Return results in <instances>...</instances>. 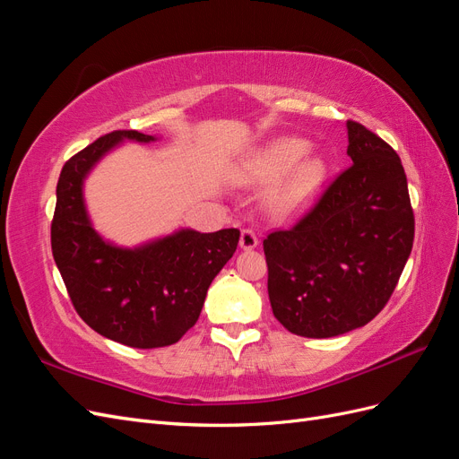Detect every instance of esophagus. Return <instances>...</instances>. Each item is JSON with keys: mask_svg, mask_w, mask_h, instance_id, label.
I'll return each instance as SVG.
<instances>
[{"mask_svg": "<svg viewBox=\"0 0 459 459\" xmlns=\"http://www.w3.org/2000/svg\"><path fill=\"white\" fill-rule=\"evenodd\" d=\"M239 245L245 248V251H251V248H255L258 245V235L253 228H245L241 230V239H239Z\"/></svg>", "mask_w": 459, "mask_h": 459, "instance_id": "obj_1", "label": "esophagus"}]
</instances>
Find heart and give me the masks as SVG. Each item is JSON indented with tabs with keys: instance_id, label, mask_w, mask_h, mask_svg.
Segmentation results:
<instances>
[{
	"instance_id": "heart-1",
	"label": "heart",
	"mask_w": 459,
	"mask_h": 459,
	"mask_svg": "<svg viewBox=\"0 0 459 459\" xmlns=\"http://www.w3.org/2000/svg\"><path fill=\"white\" fill-rule=\"evenodd\" d=\"M308 143L295 137H283L264 147L255 159L245 166L243 176L251 182H283L273 191L272 203L281 211H290L308 201L324 179V164L317 159H302L307 155Z\"/></svg>"
}]
</instances>
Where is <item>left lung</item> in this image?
<instances>
[{
    "mask_svg": "<svg viewBox=\"0 0 459 459\" xmlns=\"http://www.w3.org/2000/svg\"><path fill=\"white\" fill-rule=\"evenodd\" d=\"M342 170L293 226L264 239L268 295L287 331L327 339L362 327L394 293L415 218L396 151L356 120Z\"/></svg>",
    "mask_w": 459,
    "mask_h": 459,
    "instance_id": "obj_1",
    "label": "left lung"
}]
</instances>
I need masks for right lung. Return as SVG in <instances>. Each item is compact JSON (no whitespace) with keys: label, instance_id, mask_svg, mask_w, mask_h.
Here are the masks:
<instances>
[{"label":"right lung","instance_id":"1","mask_svg":"<svg viewBox=\"0 0 459 459\" xmlns=\"http://www.w3.org/2000/svg\"><path fill=\"white\" fill-rule=\"evenodd\" d=\"M124 137L155 140L135 130H115L65 162L51 251L74 310L93 331L132 349H160L197 324L208 287L238 248L239 230H184L134 251L105 243L90 226L82 182Z\"/></svg>","mask_w":459,"mask_h":459}]
</instances>
